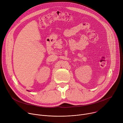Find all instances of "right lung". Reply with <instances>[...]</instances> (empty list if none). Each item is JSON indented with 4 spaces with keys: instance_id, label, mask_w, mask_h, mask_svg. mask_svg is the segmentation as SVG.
Returning <instances> with one entry per match:
<instances>
[{
    "instance_id": "1",
    "label": "right lung",
    "mask_w": 123,
    "mask_h": 123,
    "mask_svg": "<svg viewBox=\"0 0 123 123\" xmlns=\"http://www.w3.org/2000/svg\"><path fill=\"white\" fill-rule=\"evenodd\" d=\"M27 91H28V90H27ZM29 92H30V91H29Z\"/></svg>"
}]
</instances>
